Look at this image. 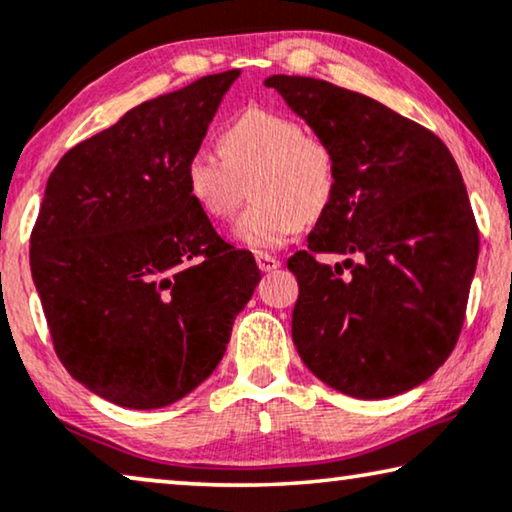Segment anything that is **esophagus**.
<instances>
[{"label": "esophagus", "mask_w": 512, "mask_h": 512, "mask_svg": "<svg viewBox=\"0 0 512 512\" xmlns=\"http://www.w3.org/2000/svg\"><path fill=\"white\" fill-rule=\"evenodd\" d=\"M256 263H258V270L261 272H272L279 268V258H274L270 254H256Z\"/></svg>", "instance_id": "1"}]
</instances>
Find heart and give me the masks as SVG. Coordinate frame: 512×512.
Segmentation results:
<instances>
[{
	"label": "heart",
	"instance_id": "1",
	"mask_svg": "<svg viewBox=\"0 0 512 512\" xmlns=\"http://www.w3.org/2000/svg\"><path fill=\"white\" fill-rule=\"evenodd\" d=\"M219 147L221 154L205 147L191 152L184 184L212 221L231 219L249 187L254 203L233 228V238L244 247H281L335 201L337 154L293 117L268 108L244 110L221 131Z\"/></svg>",
	"mask_w": 512,
	"mask_h": 512
}]
</instances>
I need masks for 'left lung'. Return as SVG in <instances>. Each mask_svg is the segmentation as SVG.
Here are the masks:
<instances>
[{"label":"left lung","instance_id":"8db88e82","mask_svg":"<svg viewBox=\"0 0 512 512\" xmlns=\"http://www.w3.org/2000/svg\"><path fill=\"white\" fill-rule=\"evenodd\" d=\"M265 87L337 154L335 201L307 251L288 258L302 362L358 399L416 388L453 353L478 263L476 217L453 154L365 94L302 76H270ZM316 253L359 261L332 269Z\"/></svg>","mask_w":512,"mask_h":512}]
</instances>
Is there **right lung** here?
I'll list each match as a JSON object with an SVG mask.
<instances>
[{
    "label": "right lung",
    "instance_id": "obj_1",
    "mask_svg": "<svg viewBox=\"0 0 512 512\" xmlns=\"http://www.w3.org/2000/svg\"><path fill=\"white\" fill-rule=\"evenodd\" d=\"M238 76L140 103L48 177L29 247L36 291L66 372L113 404L161 409L198 388L261 281L184 184Z\"/></svg>",
    "mask_w": 512,
    "mask_h": 512
}]
</instances>
